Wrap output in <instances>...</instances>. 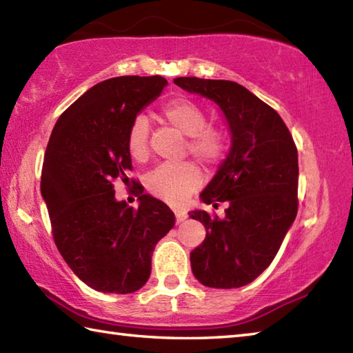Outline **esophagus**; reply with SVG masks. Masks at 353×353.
<instances>
[{"label": "esophagus", "instance_id": "esophagus-1", "mask_svg": "<svg viewBox=\"0 0 353 353\" xmlns=\"http://www.w3.org/2000/svg\"><path fill=\"white\" fill-rule=\"evenodd\" d=\"M174 214H176V223L181 224L183 223L185 219H187V213L182 212V210H174Z\"/></svg>", "mask_w": 353, "mask_h": 353}]
</instances>
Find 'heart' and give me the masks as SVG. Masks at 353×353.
<instances>
[{
  "label": "heart",
  "mask_w": 353,
  "mask_h": 353,
  "mask_svg": "<svg viewBox=\"0 0 353 353\" xmlns=\"http://www.w3.org/2000/svg\"><path fill=\"white\" fill-rule=\"evenodd\" d=\"M165 121L172 129L188 137L187 149L191 155L204 163H214L225 148L224 134L219 129L207 126V115L198 104L188 99H174L162 110ZM128 151L130 157L143 162L149 155V123L145 115L135 117L128 132ZM202 182L199 170L193 163L163 165L151 171L146 177V188L155 198L172 204L182 202Z\"/></svg>",
  "instance_id": "1"
}]
</instances>
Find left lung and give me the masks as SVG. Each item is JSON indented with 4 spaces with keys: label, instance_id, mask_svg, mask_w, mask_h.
Segmentation results:
<instances>
[{
    "label": "left lung",
    "instance_id": "1",
    "mask_svg": "<svg viewBox=\"0 0 353 353\" xmlns=\"http://www.w3.org/2000/svg\"><path fill=\"white\" fill-rule=\"evenodd\" d=\"M176 85L219 107L230 130V149L208 182L204 204L227 202L223 219L190 212L207 235L191 250V271L208 288H240L277 255L297 214V149L272 107L232 81L176 77Z\"/></svg>",
    "mask_w": 353,
    "mask_h": 353
}]
</instances>
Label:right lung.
<instances>
[{"label":"right lung","mask_w":353,"mask_h":353,"mask_svg":"<svg viewBox=\"0 0 353 353\" xmlns=\"http://www.w3.org/2000/svg\"><path fill=\"white\" fill-rule=\"evenodd\" d=\"M162 76H119L97 83L61 117L48 141L40 191L59 252L101 292L129 294L151 276L155 244L174 225L162 201L137 193L139 208L117 201L113 181L129 182L128 132L162 94ZM134 182V181H132Z\"/></svg>","instance_id":"add662e5"}]
</instances>
